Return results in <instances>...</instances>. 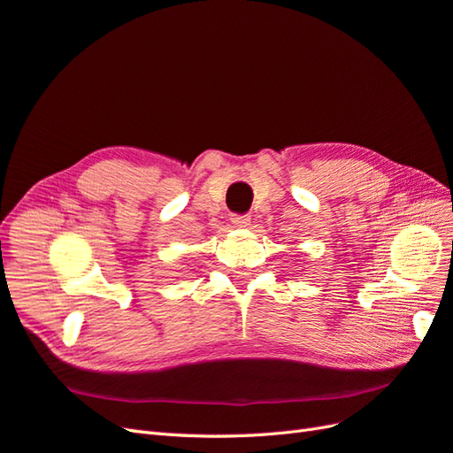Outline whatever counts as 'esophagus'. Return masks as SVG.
<instances>
[{"mask_svg": "<svg viewBox=\"0 0 453 453\" xmlns=\"http://www.w3.org/2000/svg\"><path fill=\"white\" fill-rule=\"evenodd\" d=\"M250 223H251V217L250 215H232V225L238 226V228L250 226Z\"/></svg>", "mask_w": 453, "mask_h": 453, "instance_id": "34e87169", "label": "esophagus"}]
</instances>
